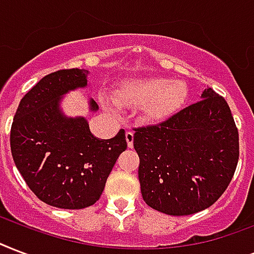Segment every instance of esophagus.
Segmentation results:
<instances>
[{
  "label": "esophagus",
  "mask_w": 254,
  "mask_h": 254,
  "mask_svg": "<svg viewBox=\"0 0 254 254\" xmlns=\"http://www.w3.org/2000/svg\"><path fill=\"white\" fill-rule=\"evenodd\" d=\"M125 138H127V146H129V148H131V146H133V140H134V133L130 130H127V134H125Z\"/></svg>",
  "instance_id": "obj_1"
}]
</instances>
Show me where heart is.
I'll return each mask as SVG.
<instances>
[{
	"label": "heart",
	"mask_w": 254,
	"mask_h": 254,
	"mask_svg": "<svg viewBox=\"0 0 254 254\" xmlns=\"http://www.w3.org/2000/svg\"><path fill=\"white\" fill-rule=\"evenodd\" d=\"M119 105H145L146 119L153 121L168 119L181 109L188 100V86L183 81L165 77H149L134 82L127 90L116 93ZM108 108L110 105L104 101Z\"/></svg>",
	"instance_id": "b5f03b06"
}]
</instances>
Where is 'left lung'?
Instances as JSON below:
<instances>
[{
    "instance_id": "8db88e82",
    "label": "left lung",
    "mask_w": 254,
    "mask_h": 254,
    "mask_svg": "<svg viewBox=\"0 0 254 254\" xmlns=\"http://www.w3.org/2000/svg\"><path fill=\"white\" fill-rule=\"evenodd\" d=\"M201 98L162 123L134 127L142 198L170 216L214 204L239 162V130L228 102L210 88Z\"/></svg>"
}]
</instances>
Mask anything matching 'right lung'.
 I'll list each match as a JSON object with an SVG mask.
<instances>
[{
	"label": "right lung",
	"instance_id": "1",
	"mask_svg": "<svg viewBox=\"0 0 254 254\" xmlns=\"http://www.w3.org/2000/svg\"><path fill=\"white\" fill-rule=\"evenodd\" d=\"M85 69L45 75L19 102L10 129L11 156L30 190L45 204L82 209L101 197L108 176L127 149L125 130L110 140L92 134L84 117L60 109L65 93L88 85ZM90 110L98 105L90 100Z\"/></svg>",
	"mask_w": 254,
	"mask_h": 254
}]
</instances>
